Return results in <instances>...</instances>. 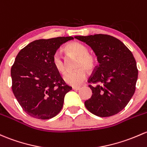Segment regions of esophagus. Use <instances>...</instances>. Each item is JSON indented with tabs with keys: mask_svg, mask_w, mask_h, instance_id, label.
<instances>
[{
	"mask_svg": "<svg viewBox=\"0 0 147 147\" xmlns=\"http://www.w3.org/2000/svg\"><path fill=\"white\" fill-rule=\"evenodd\" d=\"M72 89L75 91H78V90H80V86H73V87H72Z\"/></svg>",
	"mask_w": 147,
	"mask_h": 147,
	"instance_id": "esophagus-1",
	"label": "esophagus"
}]
</instances>
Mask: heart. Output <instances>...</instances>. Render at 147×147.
I'll use <instances>...</instances> for the list:
<instances>
[{
	"label": "heart",
	"mask_w": 147,
	"mask_h": 147,
	"mask_svg": "<svg viewBox=\"0 0 147 147\" xmlns=\"http://www.w3.org/2000/svg\"><path fill=\"white\" fill-rule=\"evenodd\" d=\"M69 57L76 58L78 61L75 64L74 72H67L63 75V80L67 84L77 86L82 84L86 78V70L92 72L96 66V58L94 54L88 53L87 47L78 41H73L67 44L65 48ZM53 67L58 72L63 73L66 70V63L59 52H55L52 57Z\"/></svg>",
	"instance_id": "1"
}]
</instances>
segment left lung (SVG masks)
Segmentation results:
<instances>
[{
  "label": "left lung",
  "mask_w": 147,
  "mask_h": 147,
  "mask_svg": "<svg viewBox=\"0 0 147 147\" xmlns=\"http://www.w3.org/2000/svg\"><path fill=\"white\" fill-rule=\"evenodd\" d=\"M75 38L92 48L99 63L88 80L96 86L89 85L92 95L84 102L86 108L99 117L118 113L135 92L138 69L132 52L110 35L99 34Z\"/></svg>",
  "instance_id": "1"
}]
</instances>
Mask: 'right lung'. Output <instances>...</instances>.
Masks as SVG:
<instances>
[{
    "instance_id": "obj_1",
    "label": "right lung",
    "mask_w": 147,
    "mask_h": 147,
    "mask_svg": "<svg viewBox=\"0 0 147 147\" xmlns=\"http://www.w3.org/2000/svg\"><path fill=\"white\" fill-rule=\"evenodd\" d=\"M72 36L34 41L23 48L11 67L12 89L22 109L34 118L46 120L61 111L65 94L72 87L65 84L52 63V57Z\"/></svg>"
}]
</instances>
